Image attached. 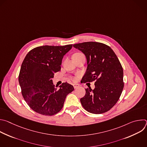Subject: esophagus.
Segmentation results:
<instances>
[{
    "mask_svg": "<svg viewBox=\"0 0 147 147\" xmlns=\"http://www.w3.org/2000/svg\"><path fill=\"white\" fill-rule=\"evenodd\" d=\"M73 87L76 89V88H77L79 87V85L77 84H73Z\"/></svg>",
    "mask_w": 147,
    "mask_h": 147,
    "instance_id": "obj_1",
    "label": "esophagus"
}]
</instances>
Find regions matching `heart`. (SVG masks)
I'll return each instance as SVG.
<instances>
[{
  "label": "heart",
  "mask_w": 147,
  "mask_h": 147,
  "mask_svg": "<svg viewBox=\"0 0 147 147\" xmlns=\"http://www.w3.org/2000/svg\"><path fill=\"white\" fill-rule=\"evenodd\" d=\"M78 54H80V53H75V54H74V55H78Z\"/></svg>",
  "instance_id": "1"
}]
</instances>
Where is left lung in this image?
<instances>
[{
    "label": "left lung",
    "instance_id": "obj_1",
    "mask_svg": "<svg viewBox=\"0 0 147 147\" xmlns=\"http://www.w3.org/2000/svg\"><path fill=\"white\" fill-rule=\"evenodd\" d=\"M73 47L87 58V69L82 81H95V88L86 89L85 96L80 99L82 106L94 114L108 112L118 101L124 87L123 70L117 56L111 47L96 42Z\"/></svg>",
    "mask_w": 147,
    "mask_h": 147
}]
</instances>
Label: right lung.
Instances as JSON below:
<instances>
[{"label": "right lung", "instance_id": "1", "mask_svg": "<svg viewBox=\"0 0 147 147\" xmlns=\"http://www.w3.org/2000/svg\"><path fill=\"white\" fill-rule=\"evenodd\" d=\"M73 45L38 47L31 50L21 66L18 82L22 95L34 111L52 116L62 109L67 95L74 90L72 85L63 82L57 90L52 78L61 69L63 56Z\"/></svg>", "mask_w": 147, "mask_h": 147}]
</instances>
